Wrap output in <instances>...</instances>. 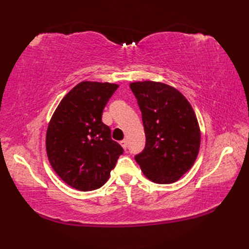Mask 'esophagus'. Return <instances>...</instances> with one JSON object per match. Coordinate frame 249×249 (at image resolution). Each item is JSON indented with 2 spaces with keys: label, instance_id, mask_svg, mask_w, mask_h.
<instances>
[{
  "label": "esophagus",
  "instance_id": "esophagus-1",
  "mask_svg": "<svg viewBox=\"0 0 249 249\" xmlns=\"http://www.w3.org/2000/svg\"><path fill=\"white\" fill-rule=\"evenodd\" d=\"M120 143H121L122 147H123V149H124V150H126V149H127V141H126V140H122V141L120 142Z\"/></svg>",
  "mask_w": 249,
  "mask_h": 249
}]
</instances>
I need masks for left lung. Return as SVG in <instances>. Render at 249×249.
I'll return each mask as SVG.
<instances>
[{
    "instance_id": "left-lung-1",
    "label": "left lung",
    "mask_w": 249,
    "mask_h": 249,
    "mask_svg": "<svg viewBox=\"0 0 249 249\" xmlns=\"http://www.w3.org/2000/svg\"><path fill=\"white\" fill-rule=\"evenodd\" d=\"M129 88L141 110L146 138L135 160L152 182H177L193 167L200 150V127L192 105L178 89L162 82L136 81Z\"/></svg>"
}]
</instances>
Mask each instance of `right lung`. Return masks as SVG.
Here are the masks:
<instances>
[{"label":"right lung","instance_id":"obj_1","mask_svg":"<svg viewBox=\"0 0 249 249\" xmlns=\"http://www.w3.org/2000/svg\"><path fill=\"white\" fill-rule=\"evenodd\" d=\"M118 84L82 81L68 92L52 114L46 151L52 169L81 192L102 187L123 149L102 122L103 110Z\"/></svg>","mask_w":249,"mask_h":249}]
</instances>
